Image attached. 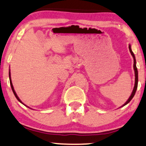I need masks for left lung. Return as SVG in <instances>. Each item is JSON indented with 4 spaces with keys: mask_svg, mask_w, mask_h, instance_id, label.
<instances>
[{
    "mask_svg": "<svg viewBox=\"0 0 146 146\" xmlns=\"http://www.w3.org/2000/svg\"><path fill=\"white\" fill-rule=\"evenodd\" d=\"M129 52H130L131 55H132L133 59H134V74H135V83H134V89H133L132 94H131V96H129V98H128V100H127V101L125 102V103L124 105H123V106H121V107L125 106V105H127V104H128L129 102L131 101V100H132V99L133 98V97H134V94H135L136 91H137V86H138V70H137V65H136L135 56H134V54L133 53L132 49H131L130 44L129 45Z\"/></svg>",
    "mask_w": 146,
    "mask_h": 146,
    "instance_id": "8db88e82",
    "label": "left lung"
}]
</instances>
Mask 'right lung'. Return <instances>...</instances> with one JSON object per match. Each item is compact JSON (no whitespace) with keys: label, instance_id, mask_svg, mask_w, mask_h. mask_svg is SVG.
<instances>
[{"label":"right lung","instance_id":"right-lung-1","mask_svg":"<svg viewBox=\"0 0 146 146\" xmlns=\"http://www.w3.org/2000/svg\"><path fill=\"white\" fill-rule=\"evenodd\" d=\"M9 82H10V85H11V87H12V91H13V93H14V96H15V97L17 98V100H19V102H21V103H22V104H23V102H21V100H20V99H19V98L18 97V96H17V93L15 92V91H14V86H13V85H12V80H11V73H10V70H9ZM24 105V104H23Z\"/></svg>","mask_w":146,"mask_h":146}]
</instances>
